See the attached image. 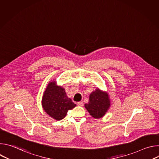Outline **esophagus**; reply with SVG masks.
I'll return each instance as SVG.
<instances>
[{
    "label": "esophagus",
    "instance_id": "1",
    "mask_svg": "<svg viewBox=\"0 0 159 159\" xmlns=\"http://www.w3.org/2000/svg\"><path fill=\"white\" fill-rule=\"evenodd\" d=\"M77 105L79 106H84V102L82 101H80L77 102Z\"/></svg>",
    "mask_w": 159,
    "mask_h": 159
}]
</instances>
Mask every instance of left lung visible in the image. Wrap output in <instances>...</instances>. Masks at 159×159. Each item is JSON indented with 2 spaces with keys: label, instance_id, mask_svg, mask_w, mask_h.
Listing matches in <instances>:
<instances>
[{
  "label": "left lung",
  "instance_id": "1",
  "mask_svg": "<svg viewBox=\"0 0 159 159\" xmlns=\"http://www.w3.org/2000/svg\"><path fill=\"white\" fill-rule=\"evenodd\" d=\"M110 106V101L105 93L99 89L90 94L88 104H85V107L94 118L102 117Z\"/></svg>",
  "mask_w": 159,
  "mask_h": 159
}]
</instances>
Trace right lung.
Masks as SVG:
<instances>
[{
  "label": "right lung",
  "instance_id": "obj_1",
  "mask_svg": "<svg viewBox=\"0 0 159 159\" xmlns=\"http://www.w3.org/2000/svg\"><path fill=\"white\" fill-rule=\"evenodd\" d=\"M43 109L52 118L61 120L65 117L69 110L76 106L72 99L66 95L65 89L56 85V82H50L42 99Z\"/></svg>",
  "mask_w": 159,
  "mask_h": 159
}]
</instances>
